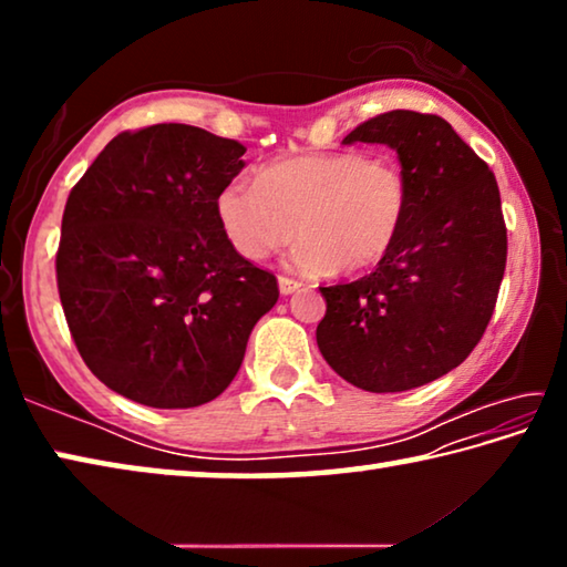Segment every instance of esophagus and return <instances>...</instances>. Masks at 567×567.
Returning a JSON list of instances; mask_svg holds the SVG:
<instances>
[{"instance_id":"34e87169","label":"esophagus","mask_w":567,"mask_h":567,"mask_svg":"<svg viewBox=\"0 0 567 567\" xmlns=\"http://www.w3.org/2000/svg\"><path fill=\"white\" fill-rule=\"evenodd\" d=\"M277 282H280V292L282 295H292V292H297L302 287L300 282L292 280V277H287V275H280V280H277Z\"/></svg>"}]
</instances>
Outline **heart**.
<instances>
[{
	"instance_id": "1",
	"label": "heart",
	"mask_w": 567,
	"mask_h": 567,
	"mask_svg": "<svg viewBox=\"0 0 567 567\" xmlns=\"http://www.w3.org/2000/svg\"><path fill=\"white\" fill-rule=\"evenodd\" d=\"M410 209L400 165L362 150L280 159L257 172V185L229 179L215 213L227 243L260 262L290 243L300 270L354 275L380 265L395 247Z\"/></svg>"
}]
</instances>
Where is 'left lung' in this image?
<instances>
[{"label":"left lung","instance_id":"obj_1","mask_svg":"<svg viewBox=\"0 0 567 567\" xmlns=\"http://www.w3.org/2000/svg\"><path fill=\"white\" fill-rule=\"evenodd\" d=\"M342 142L395 150L410 209L375 272L320 287L328 310L318 348L360 390L420 388L457 368L493 318L507 260L501 189L485 159L437 114L392 110Z\"/></svg>","mask_w":567,"mask_h":567}]
</instances>
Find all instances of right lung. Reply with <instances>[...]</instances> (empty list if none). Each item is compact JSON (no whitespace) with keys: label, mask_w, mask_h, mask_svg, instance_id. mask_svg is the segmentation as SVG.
I'll return each instance as SVG.
<instances>
[{"label":"right lung","mask_w":567,"mask_h":567,"mask_svg":"<svg viewBox=\"0 0 567 567\" xmlns=\"http://www.w3.org/2000/svg\"><path fill=\"white\" fill-rule=\"evenodd\" d=\"M237 140L152 124L114 137L72 187L56 290L92 375L150 408H197L235 380L280 287L227 243L217 192L243 172Z\"/></svg>","instance_id":"obj_1"}]
</instances>
